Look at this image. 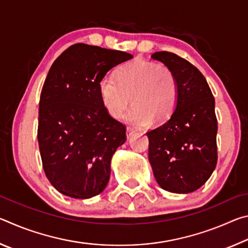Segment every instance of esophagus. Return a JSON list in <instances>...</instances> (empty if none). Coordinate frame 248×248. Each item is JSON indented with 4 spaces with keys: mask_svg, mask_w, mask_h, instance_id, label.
I'll list each match as a JSON object with an SVG mask.
<instances>
[{
    "mask_svg": "<svg viewBox=\"0 0 248 248\" xmlns=\"http://www.w3.org/2000/svg\"><path fill=\"white\" fill-rule=\"evenodd\" d=\"M134 131H136V130H134L132 127H127V131H125V134H127L128 139L132 136V134L134 133Z\"/></svg>",
    "mask_w": 248,
    "mask_h": 248,
    "instance_id": "esophagus-1",
    "label": "esophagus"
}]
</instances>
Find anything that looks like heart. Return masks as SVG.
<instances>
[{
    "instance_id": "1",
    "label": "heart",
    "mask_w": 248,
    "mask_h": 248,
    "mask_svg": "<svg viewBox=\"0 0 248 248\" xmlns=\"http://www.w3.org/2000/svg\"><path fill=\"white\" fill-rule=\"evenodd\" d=\"M105 109L119 118L130 103L124 120L138 127L167 123L178 100V82L170 66L136 60L117 70L116 78L105 75L98 83Z\"/></svg>"
}]
</instances>
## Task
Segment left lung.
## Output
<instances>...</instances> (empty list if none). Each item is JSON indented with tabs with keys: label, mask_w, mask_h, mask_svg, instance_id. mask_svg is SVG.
<instances>
[{
	"label": "left lung",
	"mask_w": 248,
	"mask_h": 248,
	"mask_svg": "<svg viewBox=\"0 0 248 248\" xmlns=\"http://www.w3.org/2000/svg\"><path fill=\"white\" fill-rule=\"evenodd\" d=\"M151 58L174 71L178 100L170 120L146 132L149 161L163 189L188 194L199 189L217 166L215 97L203 75L189 61L167 51Z\"/></svg>",
	"instance_id": "obj_1"
}]
</instances>
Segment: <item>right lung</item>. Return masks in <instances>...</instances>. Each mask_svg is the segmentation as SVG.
Segmentation results:
<instances>
[{
    "label": "right lung",
    "instance_id": "1",
    "mask_svg": "<svg viewBox=\"0 0 248 248\" xmlns=\"http://www.w3.org/2000/svg\"><path fill=\"white\" fill-rule=\"evenodd\" d=\"M132 58L75 44L50 68L40 94L37 138L45 174L61 194L87 199L106 188L111 157L127 136L125 125L105 109L98 83Z\"/></svg>",
    "mask_w": 248,
    "mask_h": 248
}]
</instances>
